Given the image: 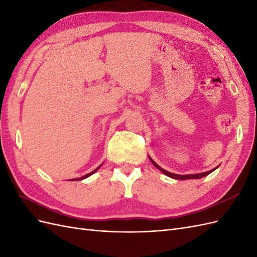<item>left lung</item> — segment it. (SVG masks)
Here are the masks:
<instances>
[{"instance_id": "obj_1", "label": "left lung", "mask_w": 257, "mask_h": 257, "mask_svg": "<svg viewBox=\"0 0 257 257\" xmlns=\"http://www.w3.org/2000/svg\"><path fill=\"white\" fill-rule=\"evenodd\" d=\"M149 160L151 161V163L152 164L157 167L160 172H162L163 174L164 175H166V176H168V177H170V178H173V179H177V180H188V179H199V178H203V177H206V176H208L209 174H211L213 170H215L216 168H213V169H211V170H209V172H206V173H200V174H194V175H177V174H173V173H169V172H167V170H165V169H163L162 167H160L157 163H155L150 157H149Z\"/></svg>"}]
</instances>
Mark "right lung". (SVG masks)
Listing matches in <instances>:
<instances>
[{"label": "right lung", "mask_w": 257, "mask_h": 257, "mask_svg": "<svg viewBox=\"0 0 257 257\" xmlns=\"http://www.w3.org/2000/svg\"><path fill=\"white\" fill-rule=\"evenodd\" d=\"M102 165H103V164H102ZM102 165H99V166H98V167H97L96 169H94V170H93V172H91V173L87 174V175H85V176H83V177H81V178H77V179H76V180H82V179H85V178H88V177H90L91 175H93V174H94L95 172H97V170L99 169V167H100V166H102ZM73 180H74V179H73Z\"/></svg>", "instance_id": "obj_1"}]
</instances>
